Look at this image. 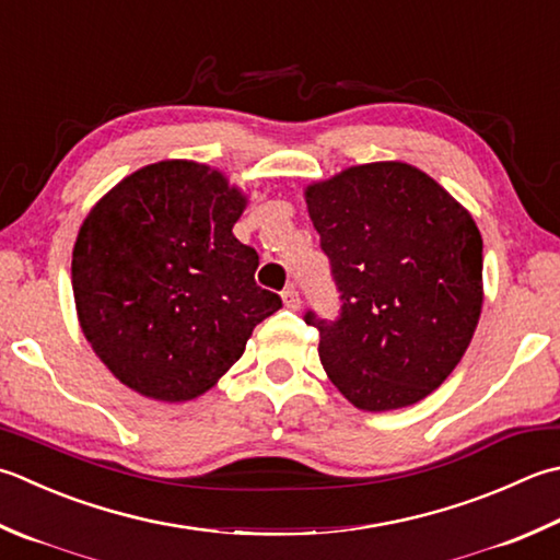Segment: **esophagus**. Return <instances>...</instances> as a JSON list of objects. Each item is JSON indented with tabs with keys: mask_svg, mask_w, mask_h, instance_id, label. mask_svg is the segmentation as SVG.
<instances>
[{
	"mask_svg": "<svg viewBox=\"0 0 560 560\" xmlns=\"http://www.w3.org/2000/svg\"><path fill=\"white\" fill-rule=\"evenodd\" d=\"M281 299H283V305H287V308H291V311L301 308V295H299V291H295V287L283 289Z\"/></svg>",
	"mask_w": 560,
	"mask_h": 560,
	"instance_id": "34e87169",
	"label": "esophagus"
}]
</instances>
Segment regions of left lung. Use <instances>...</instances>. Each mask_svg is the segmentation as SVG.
Listing matches in <instances>:
<instances>
[{
  "instance_id": "obj_1",
  "label": "left lung",
  "mask_w": 560,
  "mask_h": 560,
  "mask_svg": "<svg viewBox=\"0 0 560 560\" xmlns=\"http://www.w3.org/2000/svg\"><path fill=\"white\" fill-rule=\"evenodd\" d=\"M342 299L313 311L323 369L366 412L408 408L456 369L483 305V237L466 208L408 162H371L305 186Z\"/></svg>"
}]
</instances>
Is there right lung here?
<instances>
[{
  "label": "right lung",
  "instance_id": "right-lung-1",
  "mask_svg": "<svg viewBox=\"0 0 560 560\" xmlns=\"http://www.w3.org/2000/svg\"><path fill=\"white\" fill-rule=\"evenodd\" d=\"M245 206L223 172L162 160L120 179L84 218L72 249L77 317L130 390L162 402L203 396L281 308L255 283L257 252L233 235Z\"/></svg>",
  "mask_w": 560,
  "mask_h": 560
}]
</instances>
